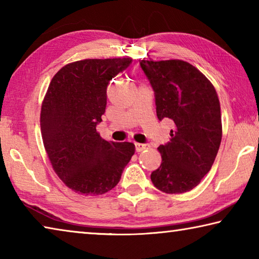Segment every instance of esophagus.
<instances>
[{
  "label": "esophagus",
  "instance_id": "34e87169",
  "mask_svg": "<svg viewBox=\"0 0 259 259\" xmlns=\"http://www.w3.org/2000/svg\"><path fill=\"white\" fill-rule=\"evenodd\" d=\"M146 148H148V145H146V144H136V152H143Z\"/></svg>",
  "mask_w": 259,
  "mask_h": 259
}]
</instances>
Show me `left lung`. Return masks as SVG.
<instances>
[{
	"label": "left lung",
	"instance_id": "1",
	"mask_svg": "<svg viewBox=\"0 0 259 259\" xmlns=\"http://www.w3.org/2000/svg\"><path fill=\"white\" fill-rule=\"evenodd\" d=\"M139 64L154 90L157 119L170 120L175 126L170 142L157 147L162 162L151 181L168 194L188 192L211 169L221 145L217 93L198 68L184 60Z\"/></svg>",
	"mask_w": 259,
	"mask_h": 259
}]
</instances>
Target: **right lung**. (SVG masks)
<instances>
[{"instance_id":"add662e5","label":"right lung","mask_w":259,"mask_h":259,"mask_svg":"<svg viewBox=\"0 0 259 259\" xmlns=\"http://www.w3.org/2000/svg\"><path fill=\"white\" fill-rule=\"evenodd\" d=\"M131 63V58L74 61L60 68L48 88L40 117L43 144L55 172L78 194L111 191L134 155L133 143L107 142L96 130L109 81Z\"/></svg>"}]
</instances>
